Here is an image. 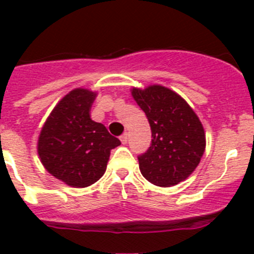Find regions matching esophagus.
Listing matches in <instances>:
<instances>
[{
    "mask_svg": "<svg viewBox=\"0 0 254 254\" xmlns=\"http://www.w3.org/2000/svg\"><path fill=\"white\" fill-rule=\"evenodd\" d=\"M120 140H121V143H123V144H127V134L124 133L123 135H121V137H120Z\"/></svg>",
    "mask_w": 254,
    "mask_h": 254,
    "instance_id": "1",
    "label": "esophagus"
}]
</instances>
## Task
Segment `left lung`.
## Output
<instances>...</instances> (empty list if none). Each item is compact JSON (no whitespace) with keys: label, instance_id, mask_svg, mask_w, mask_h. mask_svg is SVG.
<instances>
[{"label":"left lung","instance_id":"1","mask_svg":"<svg viewBox=\"0 0 254 254\" xmlns=\"http://www.w3.org/2000/svg\"><path fill=\"white\" fill-rule=\"evenodd\" d=\"M131 95L152 131L148 150L138 156L140 173L156 186L178 185L196 169L205 150L199 117L181 95L161 85L133 87Z\"/></svg>","mask_w":254,"mask_h":254}]
</instances>
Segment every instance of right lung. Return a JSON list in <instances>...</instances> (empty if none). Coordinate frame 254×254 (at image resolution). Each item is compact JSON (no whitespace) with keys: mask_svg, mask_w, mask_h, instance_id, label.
Returning <instances> with one entry per match:
<instances>
[{"mask_svg":"<svg viewBox=\"0 0 254 254\" xmlns=\"http://www.w3.org/2000/svg\"><path fill=\"white\" fill-rule=\"evenodd\" d=\"M94 91L74 89L51 111L38 137L37 152L45 169L68 186L87 187L104 174L119 138L90 119Z\"/></svg>","mask_w":254,"mask_h":254,"instance_id":"obj_1","label":"right lung"}]
</instances>
